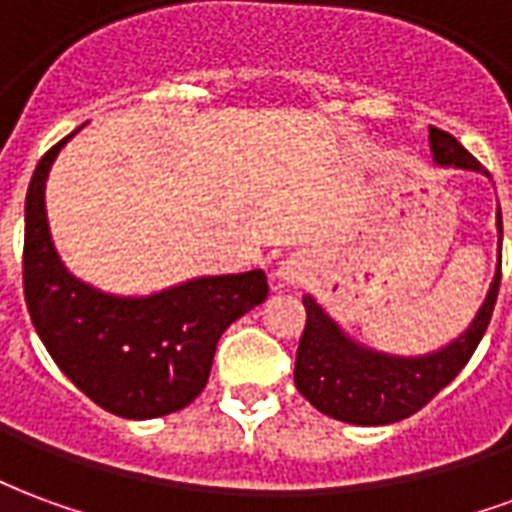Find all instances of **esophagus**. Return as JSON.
Listing matches in <instances>:
<instances>
[{
    "label": "esophagus",
    "instance_id": "esophagus-1",
    "mask_svg": "<svg viewBox=\"0 0 512 512\" xmlns=\"http://www.w3.org/2000/svg\"><path fill=\"white\" fill-rule=\"evenodd\" d=\"M310 260L304 255H290L282 266L277 268V279L279 285H299V282H304V279L310 277Z\"/></svg>",
    "mask_w": 512,
    "mask_h": 512
}]
</instances>
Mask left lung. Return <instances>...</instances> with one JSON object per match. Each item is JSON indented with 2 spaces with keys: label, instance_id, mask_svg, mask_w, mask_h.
<instances>
[{
  "label": "left lung",
  "instance_id": "obj_1",
  "mask_svg": "<svg viewBox=\"0 0 512 512\" xmlns=\"http://www.w3.org/2000/svg\"><path fill=\"white\" fill-rule=\"evenodd\" d=\"M428 131L433 164L483 172L480 161L455 136L433 126ZM496 233H499V260L485 301L472 323L466 326V332L430 354L397 356L362 345L323 310L321 301L307 293L304 296L307 326L301 334L296 370H293L296 389L326 417L365 425V428L392 425L417 414L419 408L430 403L461 373L488 329L499 293V279H502L499 205H496Z\"/></svg>",
  "mask_w": 512,
  "mask_h": 512
}]
</instances>
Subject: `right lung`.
I'll return each instance as SVG.
<instances>
[{
	"label": "right lung",
	"mask_w": 512,
	"mask_h": 512,
	"mask_svg": "<svg viewBox=\"0 0 512 512\" xmlns=\"http://www.w3.org/2000/svg\"><path fill=\"white\" fill-rule=\"evenodd\" d=\"M79 131L51 147L29 180V318L57 367L93 403L123 419L167 417L205 389L224 329L266 301V271L194 277L147 296L106 293L71 274L51 241L46 180L62 147Z\"/></svg>",
	"instance_id": "right-lung-1"
}]
</instances>
